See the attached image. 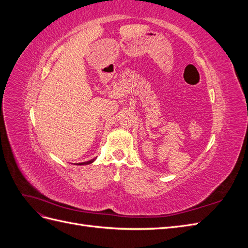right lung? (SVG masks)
<instances>
[{
	"label": "right lung",
	"instance_id": "right-lung-1",
	"mask_svg": "<svg viewBox=\"0 0 248 248\" xmlns=\"http://www.w3.org/2000/svg\"><path fill=\"white\" fill-rule=\"evenodd\" d=\"M95 159H96V158H94V159H91V160H89V161H85V162L76 163V164H78V166H85V164H90V163H92V162H93Z\"/></svg>",
	"mask_w": 248,
	"mask_h": 248
}]
</instances>
